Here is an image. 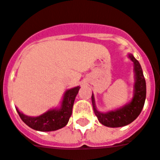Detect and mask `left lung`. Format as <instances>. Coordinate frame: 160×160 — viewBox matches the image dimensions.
Segmentation results:
<instances>
[{
  "label": "left lung",
  "mask_w": 160,
  "mask_h": 160,
  "mask_svg": "<svg viewBox=\"0 0 160 160\" xmlns=\"http://www.w3.org/2000/svg\"><path fill=\"white\" fill-rule=\"evenodd\" d=\"M129 58L133 62L134 71L136 75L135 93L132 102L129 104L124 106L120 109H118L117 111H110L108 113H100L99 111H97L94 98L92 94V103L95 115L98 117L99 122L107 127L117 128V127L128 125L137 119L144 107L146 95V86L142 67L139 62L132 54H129Z\"/></svg>",
  "instance_id": "8db88e82"
}]
</instances>
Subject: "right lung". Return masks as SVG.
<instances>
[{"mask_svg":"<svg viewBox=\"0 0 160 160\" xmlns=\"http://www.w3.org/2000/svg\"><path fill=\"white\" fill-rule=\"evenodd\" d=\"M79 89L80 87L78 86L71 88L66 92L61 109L51 110L37 117L27 116L17 109L18 114L27 125L35 130L41 132H49L63 128L64 126L67 125L72 114L74 101L79 92Z\"/></svg>","mask_w":160,"mask_h":160,"instance_id":"right-lung-1","label":"right lung"}]
</instances>
